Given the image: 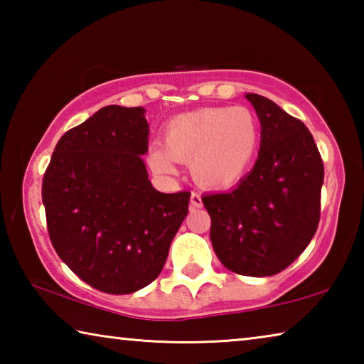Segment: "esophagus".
<instances>
[{
  "instance_id": "1",
  "label": "esophagus",
  "mask_w": 364,
  "mask_h": 364,
  "mask_svg": "<svg viewBox=\"0 0 364 364\" xmlns=\"http://www.w3.org/2000/svg\"><path fill=\"white\" fill-rule=\"evenodd\" d=\"M191 207H194V208H200L202 207V197H200L199 193L191 194Z\"/></svg>"
}]
</instances>
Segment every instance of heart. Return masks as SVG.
Masks as SVG:
<instances>
[{
    "instance_id": "1",
    "label": "heart",
    "mask_w": 364,
    "mask_h": 364,
    "mask_svg": "<svg viewBox=\"0 0 364 364\" xmlns=\"http://www.w3.org/2000/svg\"><path fill=\"white\" fill-rule=\"evenodd\" d=\"M260 146V125L250 109L204 107L180 114L164 130V144L147 152L151 168L160 175L175 171V160L189 164L194 180L223 189L249 173Z\"/></svg>"
}]
</instances>
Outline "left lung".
<instances>
[{
	"instance_id": "left-lung-1",
	"label": "left lung",
	"mask_w": 364,
	"mask_h": 364,
	"mask_svg": "<svg viewBox=\"0 0 364 364\" xmlns=\"http://www.w3.org/2000/svg\"><path fill=\"white\" fill-rule=\"evenodd\" d=\"M260 120V151L247 175L226 193L202 196L210 239L232 273L263 278L287 268L319 223L323 160L311 133L278 104L245 95Z\"/></svg>"
}]
</instances>
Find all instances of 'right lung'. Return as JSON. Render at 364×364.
Here are the masks:
<instances>
[{"instance_id":"obj_1","label":"right lung","mask_w":364,"mask_h":364,"mask_svg":"<svg viewBox=\"0 0 364 364\" xmlns=\"http://www.w3.org/2000/svg\"><path fill=\"white\" fill-rule=\"evenodd\" d=\"M144 107L106 106L67 132L43 178L53 247L86 284L133 294L157 278L188 215L191 193H160L141 156Z\"/></svg>"}]
</instances>
